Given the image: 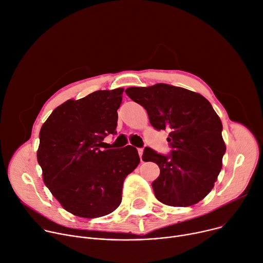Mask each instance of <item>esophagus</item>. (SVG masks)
Here are the masks:
<instances>
[{"label":"esophagus","mask_w":263,"mask_h":263,"mask_svg":"<svg viewBox=\"0 0 263 263\" xmlns=\"http://www.w3.org/2000/svg\"><path fill=\"white\" fill-rule=\"evenodd\" d=\"M143 153H144V149L143 148H139L138 149V154H139V157H141V161L143 162Z\"/></svg>","instance_id":"1"}]
</instances>
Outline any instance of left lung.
Instances as JSON below:
<instances>
[{"label":"left lung","instance_id":"left-lung-1","mask_svg":"<svg viewBox=\"0 0 263 263\" xmlns=\"http://www.w3.org/2000/svg\"><path fill=\"white\" fill-rule=\"evenodd\" d=\"M126 94L143 106L150 124L169 130L170 155L146 147L143 161L159 165L152 183L156 199L174 207H187L203 200L215 186L226 150L222 122L205 97L165 83L132 86Z\"/></svg>","mask_w":263,"mask_h":263}]
</instances>
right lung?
I'll return each instance as SVG.
<instances>
[{
    "label": "right lung",
    "instance_id": "right-lung-1",
    "mask_svg": "<svg viewBox=\"0 0 263 263\" xmlns=\"http://www.w3.org/2000/svg\"><path fill=\"white\" fill-rule=\"evenodd\" d=\"M125 89L96 91L68 99L40 130L37 160L43 182L66 212L80 218L111 214L121 202L122 184L141 162L136 148L108 149L116 133Z\"/></svg>",
    "mask_w": 263,
    "mask_h": 263
}]
</instances>
